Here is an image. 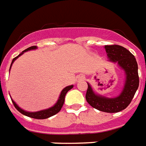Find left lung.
<instances>
[{"mask_svg": "<svg viewBox=\"0 0 146 146\" xmlns=\"http://www.w3.org/2000/svg\"><path fill=\"white\" fill-rule=\"evenodd\" d=\"M108 61L116 63L125 73V83L121 93L114 98H108L95 92L92 87L88 83V90L85 98L93 108L99 111L115 113L127 108L134 97L139 85L138 64L132 54L122 46H105Z\"/></svg>", "mask_w": 146, "mask_h": 146, "instance_id": "obj_1", "label": "left lung"}]
</instances>
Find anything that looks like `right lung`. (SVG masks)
Returning a JSON list of instances; mask_svg holds the SVG:
<instances>
[{
    "label": "right lung",
    "mask_w": 146,
    "mask_h": 146,
    "mask_svg": "<svg viewBox=\"0 0 146 146\" xmlns=\"http://www.w3.org/2000/svg\"><path fill=\"white\" fill-rule=\"evenodd\" d=\"M38 47L37 46H31L30 48H27V49H25V51H23L19 55H17L16 58L12 60V62L11 64V67H10V70L11 68V66L13 63L15 62V61L16 59L20 57L21 55H22L23 54L26 52V51H31V50H35L37 49ZM9 70V72H10ZM73 88V85H69V86H67L64 88V89L61 91V94L59 95V98L57 101V102L52 107L49 108H47V109H44V110H40V111H27L24 110L22 108H21L19 106H17L16 102H15V101L11 99L12 100V102L14 104V106L16 108H17V110L18 111H20L21 113L23 114V115H25L26 116H28V117H30V118H33V119H48L49 117H51V116L54 115H56L57 113H58L60 110L62 108V106L64 105V98H65V95H66L67 92H68L69 90H71Z\"/></svg>",
    "instance_id": "right-lung-1"
}]
</instances>
